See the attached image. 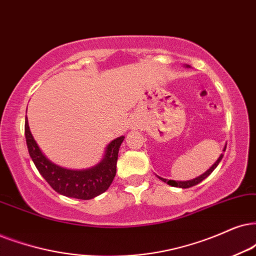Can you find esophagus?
Listing matches in <instances>:
<instances>
[{
    "instance_id": "esophagus-1",
    "label": "esophagus",
    "mask_w": 256,
    "mask_h": 256,
    "mask_svg": "<svg viewBox=\"0 0 256 256\" xmlns=\"http://www.w3.org/2000/svg\"><path fill=\"white\" fill-rule=\"evenodd\" d=\"M136 126H137V125H136V124H134V122H132V124H131V128H136Z\"/></svg>"
}]
</instances>
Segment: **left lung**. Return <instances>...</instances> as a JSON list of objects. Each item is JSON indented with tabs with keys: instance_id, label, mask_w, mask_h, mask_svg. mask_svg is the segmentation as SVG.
Returning <instances> with one entry per match:
<instances>
[{
	"instance_id": "1",
	"label": "left lung",
	"mask_w": 256,
	"mask_h": 256,
	"mask_svg": "<svg viewBox=\"0 0 256 256\" xmlns=\"http://www.w3.org/2000/svg\"><path fill=\"white\" fill-rule=\"evenodd\" d=\"M186 67H189V66H188V64H186ZM226 146H227V144H226ZM226 146L223 148V151H226ZM222 158H223V154H220V157L218 158V160H216L215 163L212 164V166H210L209 169L206 170L204 174H200V176L196 177V178H194V180H174L162 178V177H160V176H157V177H158V178H160V180H163L164 183L169 184V186H176V188H182V189H186V188H192V186H196V184H198V183L202 182L203 180H206V177H208L209 174H212V171H214V170L216 169V166H218V163H220V162H221Z\"/></svg>"
}]
</instances>
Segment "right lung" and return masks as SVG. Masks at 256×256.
<instances>
[{
  "label": "right lung",
  "mask_w": 256,
  "mask_h": 256,
  "mask_svg": "<svg viewBox=\"0 0 256 256\" xmlns=\"http://www.w3.org/2000/svg\"><path fill=\"white\" fill-rule=\"evenodd\" d=\"M24 134L29 156L41 176L60 195L79 200L94 198L108 189L117 171L116 168L119 148L125 138L122 136L113 139L106 146L104 157L96 166L85 170H70L56 166L44 156L32 134L27 118L24 124Z\"/></svg>",
  "instance_id": "obj_1"
}]
</instances>
